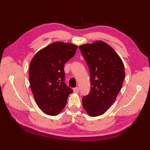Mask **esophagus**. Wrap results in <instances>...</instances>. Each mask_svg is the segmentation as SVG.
<instances>
[{
    "instance_id": "1",
    "label": "esophagus",
    "mask_w": 150,
    "mask_h": 150,
    "mask_svg": "<svg viewBox=\"0 0 150 150\" xmlns=\"http://www.w3.org/2000/svg\"><path fill=\"white\" fill-rule=\"evenodd\" d=\"M73 92H74V93H78L79 92V88L78 87L73 88Z\"/></svg>"
}]
</instances>
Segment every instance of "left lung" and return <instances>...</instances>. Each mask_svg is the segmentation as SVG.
<instances>
[{
    "mask_svg": "<svg viewBox=\"0 0 150 150\" xmlns=\"http://www.w3.org/2000/svg\"><path fill=\"white\" fill-rule=\"evenodd\" d=\"M90 73L91 91L82 98L84 109L90 117L106 112L119 93L125 77L122 59L109 44L95 41L79 46Z\"/></svg>",
    "mask_w": 150,
    "mask_h": 150,
    "instance_id": "1",
    "label": "left lung"
}]
</instances>
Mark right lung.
Segmentation results:
<instances>
[{
  "label": "right lung",
  "instance_id": "1",
  "mask_svg": "<svg viewBox=\"0 0 150 150\" xmlns=\"http://www.w3.org/2000/svg\"><path fill=\"white\" fill-rule=\"evenodd\" d=\"M78 46L55 42L39 50L31 59L29 81L37 106L48 115H58L73 90L64 82V64L74 56Z\"/></svg>",
  "mask_w": 150,
  "mask_h": 150
}]
</instances>
